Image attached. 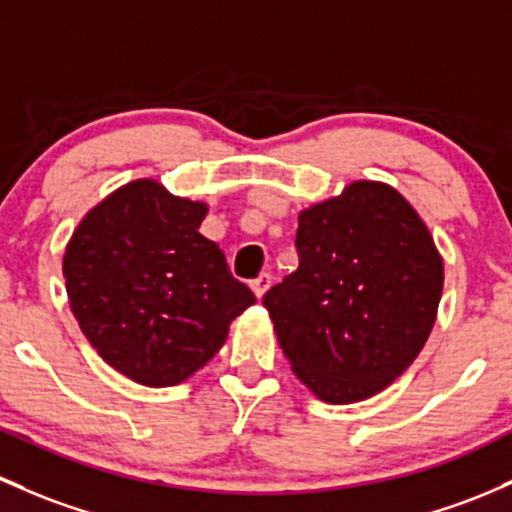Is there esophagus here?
<instances>
[{
	"label": "esophagus",
	"instance_id": "obj_1",
	"mask_svg": "<svg viewBox=\"0 0 512 512\" xmlns=\"http://www.w3.org/2000/svg\"><path fill=\"white\" fill-rule=\"evenodd\" d=\"M270 284H272V274L270 272H262L260 277L252 279V292H255V297L257 299L265 297V292L270 289Z\"/></svg>",
	"mask_w": 512,
	"mask_h": 512
}]
</instances>
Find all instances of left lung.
Wrapping results in <instances>:
<instances>
[{"label": "left lung", "instance_id": "1", "mask_svg": "<svg viewBox=\"0 0 512 512\" xmlns=\"http://www.w3.org/2000/svg\"><path fill=\"white\" fill-rule=\"evenodd\" d=\"M299 267L262 304L297 378L351 405L400 378L432 333L444 262L417 211L380 181L299 213Z\"/></svg>", "mask_w": 512, "mask_h": 512}]
</instances>
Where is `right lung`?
I'll return each mask as SVG.
<instances>
[{"label": "right lung", "mask_w": 512, "mask_h": 512, "mask_svg": "<svg viewBox=\"0 0 512 512\" xmlns=\"http://www.w3.org/2000/svg\"><path fill=\"white\" fill-rule=\"evenodd\" d=\"M206 213V203L139 179L98 203L68 242L63 277L75 321L134 383H184L255 304L223 250L198 233Z\"/></svg>", "instance_id": "obj_1"}]
</instances>
